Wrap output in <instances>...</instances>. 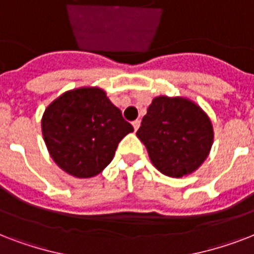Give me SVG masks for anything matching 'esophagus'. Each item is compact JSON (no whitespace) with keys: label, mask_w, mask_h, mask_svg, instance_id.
<instances>
[{"label":"esophagus","mask_w":254,"mask_h":254,"mask_svg":"<svg viewBox=\"0 0 254 254\" xmlns=\"http://www.w3.org/2000/svg\"><path fill=\"white\" fill-rule=\"evenodd\" d=\"M139 124H141V121H139V120H135V121H133V123H131V125H133V127H134V130H137V129H138Z\"/></svg>","instance_id":"esophagus-1"}]
</instances>
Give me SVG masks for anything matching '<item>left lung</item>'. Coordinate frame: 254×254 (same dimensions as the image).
<instances>
[{
	"mask_svg": "<svg viewBox=\"0 0 254 254\" xmlns=\"http://www.w3.org/2000/svg\"><path fill=\"white\" fill-rule=\"evenodd\" d=\"M137 137L161 173L181 178L193 173L208 157L213 129L208 116L195 103L159 96L147 108Z\"/></svg>",
	"mask_w": 254,
	"mask_h": 254,
	"instance_id": "left-lung-1",
	"label": "left lung"
}]
</instances>
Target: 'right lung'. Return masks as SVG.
<instances>
[{"label": "right lung", "mask_w": 254, "mask_h": 254, "mask_svg": "<svg viewBox=\"0 0 254 254\" xmlns=\"http://www.w3.org/2000/svg\"><path fill=\"white\" fill-rule=\"evenodd\" d=\"M133 131L121 111L100 88H77L59 96L42 117L51 158L65 173L91 178L115 157L119 142Z\"/></svg>", "instance_id": "1"}]
</instances>
